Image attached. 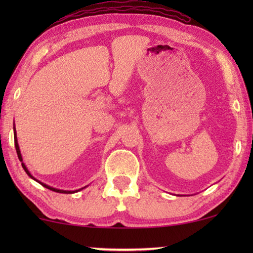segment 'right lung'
Instances as JSON below:
<instances>
[{
    "label": "right lung",
    "mask_w": 253,
    "mask_h": 253,
    "mask_svg": "<svg viewBox=\"0 0 253 253\" xmlns=\"http://www.w3.org/2000/svg\"><path fill=\"white\" fill-rule=\"evenodd\" d=\"M13 138H15V146H16L17 155H18V159H19V161H20V162H22V167L24 168V170H25V172H26V174H27V175H29L31 178H32V179H34V181H37L38 183H40V184H41V185H42V186H44V188L49 189V190H51V191L58 192V193H75V192H78V191H81V190H83V189H85V188H86V186H84V188H82V189H78V190H75V191H69V190H60V189L53 188V186H49V185L44 184V183H42V182L38 181V179H37L36 177H33V176H32V175H31V172L29 171V169H27V168H26V166H25V164H24V162H23V157H22V154H20V150H19V145H18V140H17V133H16V127H15V124H13Z\"/></svg>",
    "instance_id": "obj_1"
}]
</instances>
